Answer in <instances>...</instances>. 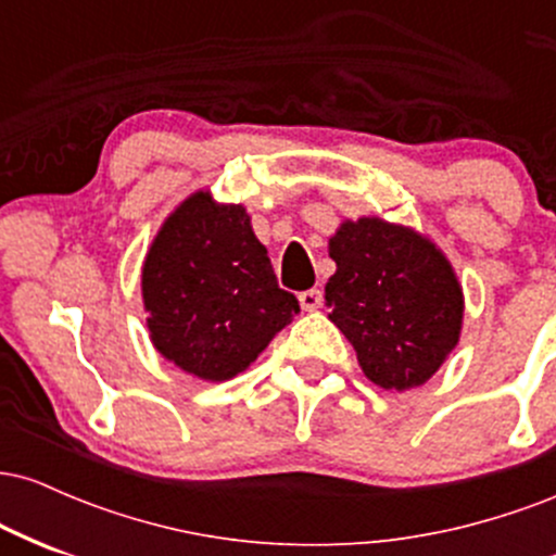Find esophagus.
Masks as SVG:
<instances>
[{
	"label": "esophagus",
	"mask_w": 556,
	"mask_h": 556,
	"mask_svg": "<svg viewBox=\"0 0 556 556\" xmlns=\"http://www.w3.org/2000/svg\"><path fill=\"white\" fill-rule=\"evenodd\" d=\"M298 300H300V308L303 311H316V308H321V303H324V292L321 290H303L298 295Z\"/></svg>",
	"instance_id": "esophagus-1"
}]
</instances>
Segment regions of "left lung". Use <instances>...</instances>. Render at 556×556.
I'll list each match as a JSON object with an SVG mask.
<instances>
[{
  "label": "left lung",
  "mask_w": 556,
  "mask_h": 556,
  "mask_svg": "<svg viewBox=\"0 0 556 556\" xmlns=\"http://www.w3.org/2000/svg\"><path fill=\"white\" fill-rule=\"evenodd\" d=\"M331 321L384 389L429 381L460 340L463 290L429 240L384 219L344 222L329 240Z\"/></svg>",
  "instance_id": "8db88e82"
}]
</instances>
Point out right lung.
<instances>
[{
    "label": "right lung",
    "instance_id": "1",
    "mask_svg": "<svg viewBox=\"0 0 556 556\" xmlns=\"http://www.w3.org/2000/svg\"><path fill=\"white\" fill-rule=\"evenodd\" d=\"M143 305L159 353L206 381L245 371L300 311L245 208L208 193L190 195L159 229L143 264Z\"/></svg>",
    "mask_w": 556,
    "mask_h": 556
}]
</instances>
